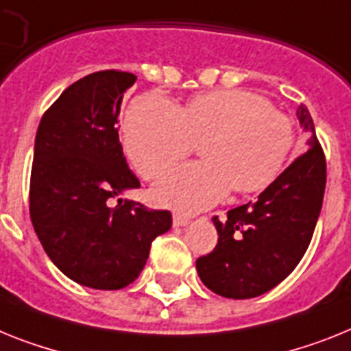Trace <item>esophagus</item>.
<instances>
[{
  "label": "esophagus",
  "instance_id": "34e87169",
  "mask_svg": "<svg viewBox=\"0 0 351 351\" xmlns=\"http://www.w3.org/2000/svg\"><path fill=\"white\" fill-rule=\"evenodd\" d=\"M189 223H191L189 217L182 216V214H175V216H173V225L175 226H187Z\"/></svg>",
  "mask_w": 351,
  "mask_h": 351
}]
</instances>
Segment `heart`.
<instances>
[{
    "label": "heart",
    "mask_w": 351,
    "mask_h": 351,
    "mask_svg": "<svg viewBox=\"0 0 351 351\" xmlns=\"http://www.w3.org/2000/svg\"><path fill=\"white\" fill-rule=\"evenodd\" d=\"M125 148L141 176L155 180L202 143V162L160 178L153 196L182 212L212 207L228 191L257 193L276 180L291 157L296 132L284 112L248 90L198 94L178 108L160 94L132 101L125 116Z\"/></svg>",
    "instance_id": "b5f03b06"
}]
</instances>
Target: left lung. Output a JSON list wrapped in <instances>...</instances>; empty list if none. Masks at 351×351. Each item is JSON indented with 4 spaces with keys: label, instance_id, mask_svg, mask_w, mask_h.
<instances>
[{
    "label": "left lung",
    "instance_id": "obj_1",
    "mask_svg": "<svg viewBox=\"0 0 351 351\" xmlns=\"http://www.w3.org/2000/svg\"><path fill=\"white\" fill-rule=\"evenodd\" d=\"M296 116L305 134L298 158L255 202L212 217L219 234L214 252L196 261L202 282L219 296L255 298L285 280L307 252L326 185L325 153L307 107Z\"/></svg>",
    "mask_w": 351,
    "mask_h": 351
}]
</instances>
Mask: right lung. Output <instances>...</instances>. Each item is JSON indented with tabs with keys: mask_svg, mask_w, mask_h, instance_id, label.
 Returning <instances> with one entry per match:
<instances>
[{
	"mask_svg": "<svg viewBox=\"0 0 351 351\" xmlns=\"http://www.w3.org/2000/svg\"><path fill=\"white\" fill-rule=\"evenodd\" d=\"M137 76L107 69L69 85L44 112L35 135L30 217L53 264L76 284L123 289L139 276L169 210L117 199L141 187L117 135L126 89Z\"/></svg>",
	"mask_w": 351,
	"mask_h": 351,
	"instance_id": "add662e5",
	"label": "right lung"
}]
</instances>
